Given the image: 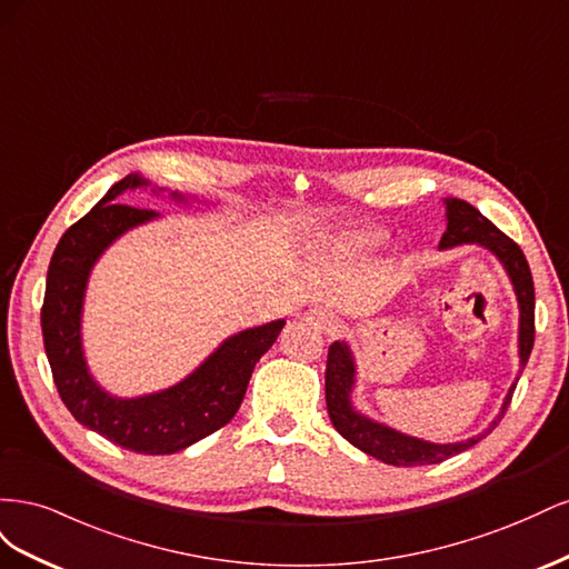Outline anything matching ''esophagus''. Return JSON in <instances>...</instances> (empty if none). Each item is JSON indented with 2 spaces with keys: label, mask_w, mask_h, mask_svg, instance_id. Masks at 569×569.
<instances>
[{
  "label": "esophagus",
  "mask_w": 569,
  "mask_h": 569,
  "mask_svg": "<svg viewBox=\"0 0 569 569\" xmlns=\"http://www.w3.org/2000/svg\"><path fill=\"white\" fill-rule=\"evenodd\" d=\"M303 320L308 325L318 327V330H325V332H337L339 330V320L332 313H327V311H311V313L303 316Z\"/></svg>",
  "instance_id": "esophagus-1"
}]
</instances>
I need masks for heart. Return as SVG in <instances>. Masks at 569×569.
<instances>
[{
    "instance_id": "b5f03b06",
    "label": "heart",
    "mask_w": 569,
    "mask_h": 569,
    "mask_svg": "<svg viewBox=\"0 0 569 569\" xmlns=\"http://www.w3.org/2000/svg\"><path fill=\"white\" fill-rule=\"evenodd\" d=\"M387 232L382 228H372V226H360V228H349L341 234H337L335 249L339 253H368L380 249L385 244Z\"/></svg>"
}]
</instances>
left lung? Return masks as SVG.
Returning <instances> with one entry per match:
<instances>
[{
    "label": "left lung",
    "mask_w": 569,
    "mask_h": 569,
    "mask_svg": "<svg viewBox=\"0 0 569 569\" xmlns=\"http://www.w3.org/2000/svg\"><path fill=\"white\" fill-rule=\"evenodd\" d=\"M443 206H446V232L441 237L439 249L446 251L462 244L481 247L496 256V261L503 266L508 274L515 299H518V308H520L518 356H520V368L525 370L533 347V282H531V270H529L527 258L510 237H506L491 220L481 216L468 201L449 197L443 199ZM356 375H358V368H356V356L351 347L343 339H337L330 347V351H327V370H325L327 412H330V420L337 432L349 443H353L356 449L387 465H396V468L435 465L462 453L465 449H470V446L485 439L491 429L501 422V418L506 416V408L510 406L512 391L518 387V382L510 385L506 399L501 403V410H498V416L489 422L485 432H479L470 439L453 441V443H435V441H425L418 437L403 435L399 429H393L385 422H377L370 416H366V412H360L353 403Z\"/></svg>",
    "instance_id": "1"
}]
</instances>
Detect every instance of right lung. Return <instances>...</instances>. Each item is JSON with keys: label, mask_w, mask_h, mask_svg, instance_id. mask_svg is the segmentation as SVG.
I'll return each instance as SVG.
<instances>
[{"label": "right lung", "mask_w": 569, "mask_h": 569, "mask_svg": "<svg viewBox=\"0 0 569 569\" xmlns=\"http://www.w3.org/2000/svg\"><path fill=\"white\" fill-rule=\"evenodd\" d=\"M132 189H149L157 197L168 192L144 176L130 173L59 239L47 270L42 337L61 401L80 425L128 451L168 456L213 435L234 418L256 363L278 341L284 320L222 339L213 353L173 387L142 396H116L101 387L82 347V308L92 268L116 239L161 218L157 211L118 201ZM168 199L182 206L199 201L182 192H168Z\"/></svg>", "instance_id": "1"}]
</instances>
